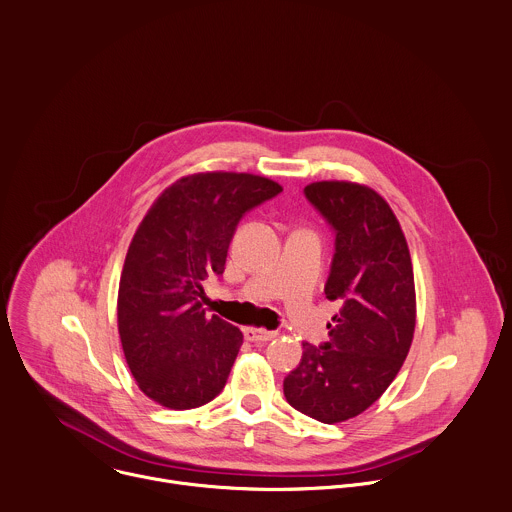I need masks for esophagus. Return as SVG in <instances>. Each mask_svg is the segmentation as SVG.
<instances>
[{"label": "esophagus", "mask_w": 512, "mask_h": 512, "mask_svg": "<svg viewBox=\"0 0 512 512\" xmlns=\"http://www.w3.org/2000/svg\"><path fill=\"white\" fill-rule=\"evenodd\" d=\"M243 333H245L247 342H253V344H265L277 335L275 331H269V329H263V327H245Z\"/></svg>", "instance_id": "1"}]
</instances>
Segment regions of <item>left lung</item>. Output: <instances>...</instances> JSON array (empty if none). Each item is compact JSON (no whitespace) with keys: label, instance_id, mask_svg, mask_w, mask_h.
<instances>
[{"label":"left lung","instance_id":"1","mask_svg":"<svg viewBox=\"0 0 512 512\" xmlns=\"http://www.w3.org/2000/svg\"><path fill=\"white\" fill-rule=\"evenodd\" d=\"M305 197L335 231L325 297L342 299V309L327 323L329 342L303 344L283 394L297 412L337 424L368 410L398 376L416 327L414 271L402 227L374 189L319 181Z\"/></svg>","mask_w":512,"mask_h":512}]
</instances>
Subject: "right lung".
Instances as JSON below:
<instances>
[{
  "label": "right lung",
  "instance_id": "obj_1",
  "mask_svg": "<svg viewBox=\"0 0 512 512\" xmlns=\"http://www.w3.org/2000/svg\"><path fill=\"white\" fill-rule=\"evenodd\" d=\"M283 189L249 173H197L160 193L138 225L118 285V333L138 388L170 410L221 394L243 333L207 317L203 281L225 271L237 223Z\"/></svg>",
  "mask_w": 512,
  "mask_h": 512
}]
</instances>
